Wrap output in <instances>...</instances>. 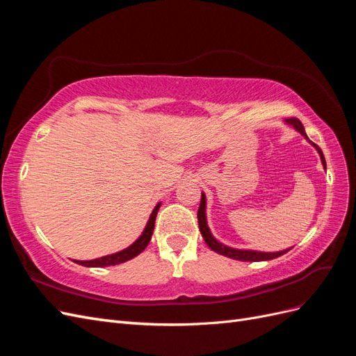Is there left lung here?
Segmentation results:
<instances>
[{
	"instance_id": "8db88e82",
	"label": "left lung",
	"mask_w": 356,
	"mask_h": 356,
	"mask_svg": "<svg viewBox=\"0 0 356 356\" xmlns=\"http://www.w3.org/2000/svg\"><path fill=\"white\" fill-rule=\"evenodd\" d=\"M288 124L293 126L297 132H300L301 135H303L307 141L309 138L305 132V126L301 124V122L298 120V118L293 117V118H286L285 120ZM312 145H314L316 148V152L319 153V157H321V161L322 165H324V169H327V163H325V157L324 154H322V149L314 144L312 141H309ZM197 220H199V229H200V233L203 236L204 242H207V245L211 248L212 251L218 252L224 257H229V258H233V260H239V261H267V260H273V258H277L281 257L284 254H286L291 248H288V250L285 251H277V252H261V251H252V250H238V248H232V246H227L224 245L221 242H218L217 239L213 238L209 227H208V221H207V196H204V193H202V199H200V207H199V211H197Z\"/></svg>"
}]
</instances>
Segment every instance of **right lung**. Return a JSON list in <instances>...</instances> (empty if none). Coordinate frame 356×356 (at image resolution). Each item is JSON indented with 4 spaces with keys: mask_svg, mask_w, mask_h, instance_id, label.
<instances>
[{
    "mask_svg": "<svg viewBox=\"0 0 356 356\" xmlns=\"http://www.w3.org/2000/svg\"><path fill=\"white\" fill-rule=\"evenodd\" d=\"M161 203H157L156 208L153 209L152 215H149V220L145 225V229L143 232V234L139 236V238L131 245L127 246L126 250L123 251H118L115 254L111 255H105L101 258H95V260H89V261H80V260H74V263H77L80 266H86V267H106V266H115V264H120L124 263L127 260H132L134 257L141 254L147 245L152 241V236H153V230H154V222H156V217H157V212L160 208Z\"/></svg>",
    "mask_w": 356,
    "mask_h": 356,
    "instance_id": "right-lung-1",
    "label": "right lung"
}]
</instances>
